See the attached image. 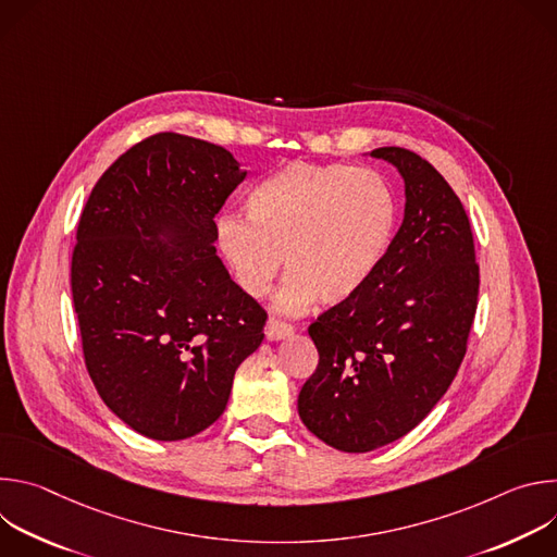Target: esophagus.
I'll list each match as a JSON object with an SVG mask.
<instances>
[{
  "label": "esophagus",
  "instance_id": "34e87169",
  "mask_svg": "<svg viewBox=\"0 0 557 557\" xmlns=\"http://www.w3.org/2000/svg\"><path fill=\"white\" fill-rule=\"evenodd\" d=\"M290 333H293V326L282 324V322H277V320H271V322L267 324V331H264V335H267V339H269V342L286 339Z\"/></svg>",
  "mask_w": 557,
  "mask_h": 557
}]
</instances>
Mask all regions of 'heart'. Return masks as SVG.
<instances>
[{
  "mask_svg": "<svg viewBox=\"0 0 557 557\" xmlns=\"http://www.w3.org/2000/svg\"><path fill=\"white\" fill-rule=\"evenodd\" d=\"M396 226L392 187L372 170L293 161L247 198V218L226 213L215 245L235 284L264 297L286 264L280 308L299 312L314 299L350 301L379 269Z\"/></svg>",
  "mask_w": 557,
  "mask_h": 557,
  "instance_id": "heart-1",
  "label": "heart"
}]
</instances>
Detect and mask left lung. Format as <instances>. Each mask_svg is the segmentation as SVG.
<instances>
[{
    "mask_svg": "<svg viewBox=\"0 0 557 557\" xmlns=\"http://www.w3.org/2000/svg\"><path fill=\"white\" fill-rule=\"evenodd\" d=\"M406 183L404 222L370 282L310 324L320 363L297 410L326 445L361 454L414 430L454 381L481 273L462 202L419 153L379 147Z\"/></svg>",
    "mask_w": 557,
    "mask_h": 557,
    "instance_id": "1",
    "label": "left lung"
}]
</instances>
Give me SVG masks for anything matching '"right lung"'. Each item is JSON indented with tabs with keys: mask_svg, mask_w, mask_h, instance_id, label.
Here are the masks:
<instances>
[{
	"mask_svg": "<svg viewBox=\"0 0 557 557\" xmlns=\"http://www.w3.org/2000/svg\"><path fill=\"white\" fill-rule=\"evenodd\" d=\"M245 176L224 147L161 132L116 158L78 220L70 284L86 368L147 438L215 423L264 339V308L213 247V218Z\"/></svg>",
	"mask_w": 557,
	"mask_h": 557,
	"instance_id": "add662e5",
	"label": "right lung"
}]
</instances>
